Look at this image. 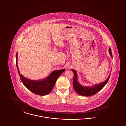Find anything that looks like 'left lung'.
<instances>
[{
	"mask_svg": "<svg viewBox=\"0 0 126 126\" xmlns=\"http://www.w3.org/2000/svg\"><path fill=\"white\" fill-rule=\"evenodd\" d=\"M109 51L111 57L112 58V55L110 48H109ZM72 71L74 73L73 86L74 90L78 94L85 96H89L94 95L95 94H96L98 91L101 90L107 83L109 78L110 77V75H109L108 79L103 82L100 83L99 84H95L92 87L84 86L80 84L78 81V75L77 71L74 69H72Z\"/></svg>",
	"mask_w": 126,
	"mask_h": 126,
	"instance_id": "1",
	"label": "left lung"
}]
</instances>
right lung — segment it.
I'll list each match as a JSON object with an SVG mask.
<instances>
[{
  "label": "right lung",
  "instance_id": "add662e5",
  "mask_svg": "<svg viewBox=\"0 0 126 126\" xmlns=\"http://www.w3.org/2000/svg\"><path fill=\"white\" fill-rule=\"evenodd\" d=\"M16 64L20 79L23 84L32 92L39 95H45L49 94L53 88L59 77L65 70L64 69L55 70L44 79L32 80L20 74L17 65V53H16Z\"/></svg>",
  "mask_w": 126,
  "mask_h": 126
}]
</instances>
